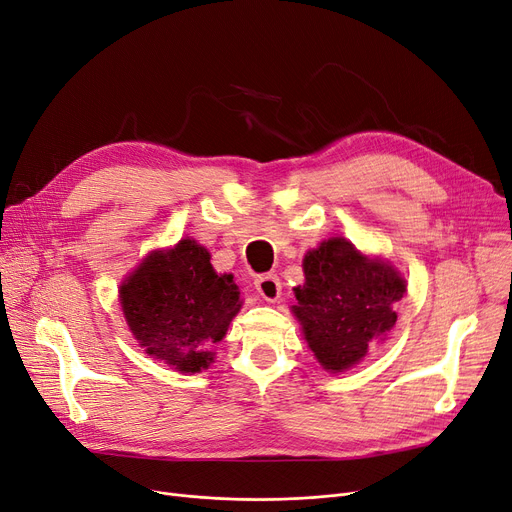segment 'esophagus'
I'll return each mask as SVG.
<instances>
[{
    "label": "esophagus",
    "mask_w": 512,
    "mask_h": 512,
    "mask_svg": "<svg viewBox=\"0 0 512 512\" xmlns=\"http://www.w3.org/2000/svg\"><path fill=\"white\" fill-rule=\"evenodd\" d=\"M255 288L257 293L265 299V301H276L280 299V291H282V284L280 278L276 274H263L255 280Z\"/></svg>",
    "instance_id": "obj_1"
}]
</instances>
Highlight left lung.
<instances>
[{
    "mask_svg": "<svg viewBox=\"0 0 512 512\" xmlns=\"http://www.w3.org/2000/svg\"><path fill=\"white\" fill-rule=\"evenodd\" d=\"M303 272L293 311L318 362L343 372L393 328V305L404 297L406 282L391 265L366 259L345 238H330L309 251Z\"/></svg>",
    "mask_w": 512,
    "mask_h": 512,
    "instance_id": "1",
    "label": "left lung"
}]
</instances>
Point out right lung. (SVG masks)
Instances as JSON below:
<instances>
[{
  "label": "right lung",
  "mask_w": 512,
  "mask_h": 512,
  "mask_svg": "<svg viewBox=\"0 0 512 512\" xmlns=\"http://www.w3.org/2000/svg\"><path fill=\"white\" fill-rule=\"evenodd\" d=\"M209 253L186 238L150 255L121 286L125 320L144 351L180 372L213 362L211 345L226 337L240 309L232 276H217Z\"/></svg>",
  "instance_id": "right-lung-1"
}]
</instances>
